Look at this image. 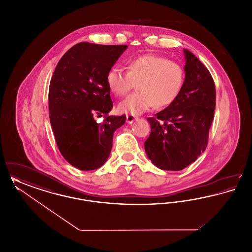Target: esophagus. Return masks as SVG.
<instances>
[{"mask_svg": "<svg viewBox=\"0 0 252 252\" xmlns=\"http://www.w3.org/2000/svg\"><path fill=\"white\" fill-rule=\"evenodd\" d=\"M137 120V117L136 116H134V115H127L126 116V122L128 123V124H132L134 121Z\"/></svg>", "mask_w": 252, "mask_h": 252, "instance_id": "34e87169", "label": "esophagus"}]
</instances>
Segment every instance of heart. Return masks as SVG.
<instances>
[{
  "label": "heart",
  "instance_id": "b5f03b06",
  "mask_svg": "<svg viewBox=\"0 0 252 252\" xmlns=\"http://www.w3.org/2000/svg\"><path fill=\"white\" fill-rule=\"evenodd\" d=\"M126 70L112 67L106 75L108 89L114 95H126L138 84L139 91L119 104L122 113L139 115L155 106L166 108L178 99L185 83L186 72L181 64L155 54L128 60Z\"/></svg>",
  "mask_w": 252,
  "mask_h": 252
}]
</instances>
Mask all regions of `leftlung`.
<instances>
[{"instance_id": "1", "label": "left lung", "mask_w": 252, "mask_h": 252, "mask_svg": "<svg viewBox=\"0 0 252 252\" xmlns=\"http://www.w3.org/2000/svg\"><path fill=\"white\" fill-rule=\"evenodd\" d=\"M186 77L178 99L147 118L145 153L157 167L180 171L205 151L216 109V85L203 63L184 49Z\"/></svg>"}]
</instances>
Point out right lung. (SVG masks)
I'll list each match as a JSON object with an SVG mask.
<instances>
[{"instance_id": "1", "label": "right lung", "mask_w": 252, "mask_h": 252, "mask_svg": "<svg viewBox=\"0 0 252 252\" xmlns=\"http://www.w3.org/2000/svg\"><path fill=\"white\" fill-rule=\"evenodd\" d=\"M126 48L77 43L63 55L51 78L49 115L56 143L79 170H94L107 161L113 133L126 122V115H108L112 102L106 75ZM98 116H104L100 124L94 119Z\"/></svg>"}]
</instances>
